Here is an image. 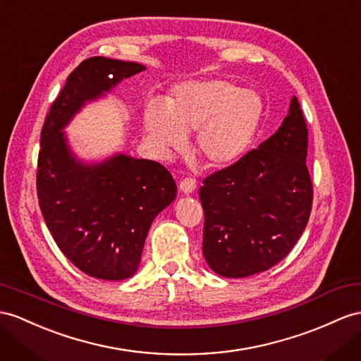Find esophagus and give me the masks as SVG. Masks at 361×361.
<instances>
[{
    "mask_svg": "<svg viewBox=\"0 0 361 361\" xmlns=\"http://www.w3.org/2000/svg\"><path fill=\"white\" fill-rule=\"evenodd\" d=\"M178 188L184 193H192L193 190L197 189V181L193 180V178H183L178 183Z\"/></svg>",
    "mask_w": 361,
    "mask_h": 361,
    "instance_id": "1",
    "label": "esophagus"
}]
</instances>
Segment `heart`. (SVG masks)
I'll return each mask as SVG.
<instances>
[{"mask_svg": "<svg viewBox=\"0 0 361 361\" xmlns=\"http://www.w3.org/2000/svg\"><path fill=\"white\" fill-rule=\"evenodd\" d=\"M264 102L256 91L232 80L183 82L166 104L151 99L143 125L154 151L164 157L195 130V149L210 166L232 164L248 151L259 131Z\"/></svg>", "mask_w": 361, "mask_h": 361, "instance_id": "1", "label": "heart"}]
</instances>
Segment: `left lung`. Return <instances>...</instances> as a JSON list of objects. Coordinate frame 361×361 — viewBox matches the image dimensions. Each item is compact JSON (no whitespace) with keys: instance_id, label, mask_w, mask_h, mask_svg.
Instances as JSON below:
<instances>
[{"instance_id":"1","label":"left lung","mask_w":361,"mask_h":361,"mask_svg":"<svg viewBox=\"0 0 361 361\" xmlns=\"http://www.w3.org/2000/svg\"><path fill=\"white\" fill-rule=\"evenodd\" d=\"M307 151V122L293 97L288 116L270 138L204 178L202 253L215 273L267 271L293 250L312 207Z\"/></svg>"}]
</instances>
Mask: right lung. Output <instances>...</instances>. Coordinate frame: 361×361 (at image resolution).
Wrapping results in <instances>:
<instances>
[{
	"label": "right lung",
	"instance_id": "obj_1",
	"mask_svg": "<svg viewBox=\"0 0 361 361\" xmlns=\"http://www.w3.org/2000/svg\"><path fill=\"white\" fill-rule=\"evenodd\" d=\"M135 62L88 58L70 73L41 131L36 192L45 224L67 259L105 281L131 277L154 218L177 197L163 164L114 155L84 164L71 155L62 128L85 102L143 71Z\"/></svg>",
	"mask_w": 361,
	"mask_h": 361
}]
</instances>
